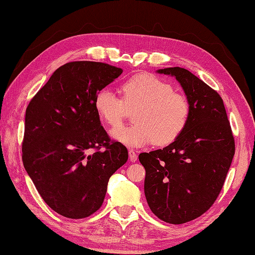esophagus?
<instances>
[{
  "instance_id": "1",
  "label": "esophagus",
  "mask_w": 255,
  "mask_h": 255,
  "mask_svg": "<svg viewBox=\"0 0 255 255\" xmlns=\"http://www.w3.org/2000/svg\"><path fill=\"white\" fill-rule=\"evenodd\" d=\"M129 159L131 161H136L138 160V155H136V153L133 151V149H129Z\"/></svg>"
}]
</instances>
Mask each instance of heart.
Segmentation results:
<instances>
[{
  "label": "heart",
  "instance_id": "obj_1",
  "mask_svg": "<svg viewBox=\"0 0 255 255\" xmlns=\"http://www.w3.org/2000/svg\"><path fill=\"white\" fill-rule=\"evenodd\" d=\"M98 116L111 127L119 126L133 111L134 124L112 129L113 138L129 147L154 142L166 145L183 132L191 116L188 98L173 90L171 84L147 74H136L122 85V98L110 87L95 96Z\"/></svg>",
  "mask_w": 255,
  "mask_h": 255
}]
</instances>
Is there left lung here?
Listing matches in <instances>:
<instances>
[{"label": "left lung", "instance_id": "left-lung-1", "mask_svg": "<svg viewBox=\"0 0 255 255\" xmlns=\"http://www.w3.org/2000/svg\"><path fill=\"white\" fill-rule=\"evenodd\" d=\"M158 73L175 76L191 102L187 126L162 149L141 153L144 193L152 212L170 224H183L211 208L224 185L235 154V139L218 91L186 69Z\"/></svg>", "mask_w": 255, "mask_h": 255}]
</instances>
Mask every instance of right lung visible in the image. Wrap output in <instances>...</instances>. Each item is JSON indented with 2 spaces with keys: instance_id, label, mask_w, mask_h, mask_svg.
<instances>
[{
  "instance_id": "add662e5",
  "label": "right lung",
  "mask_w": 255,
  "mask_h": 255,
  "mask_svg": "<svg viewBox=\"0 0 255 255\" xmlns=\"http://www.w3.org/2000/svg\"><path fill=\"white\" fill-rule=\"evenodd\" d=\"M123 73L95 61L58 68L25 110L22 162L43 200L62 217L84 219L99 210L108 182L128 159L121 142L100 125L98 90Z\"/></svg>"
}]
</instances>
